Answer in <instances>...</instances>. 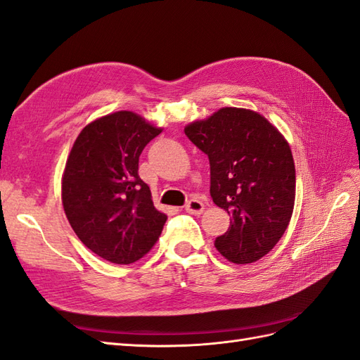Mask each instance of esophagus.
<instances>
[{
    "instance_id": "obj_1",
    "label": "esophagus",
    "mask_w": 360,
    "mask_h": 360,
    "mask_svg": "<svg viewBox=\"0 0 360 360\" xmlns=\"http://www.w3.org/2000/svg\"><path fill=\"white\" fill-rule=\"evenodd\" d=\"M203 210H205V205L200 200H198V199H191L186 205V211L190 212V214H194V215L202 214Z\"/></svg>"
}]
</instances>
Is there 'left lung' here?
Masks as SVG:
<instances>
[{"label": "left lung", "mask_w": 360, "mask_h": 360, "mask_svg": "<svg viewBox=\"0 0 360 360\" xmlns=\"http://www.w3.org/2000/svg\"><path fill=\"white\" fill-rule=\"evenodd\" d=\"M186 136L210 158L212 202L231 215L215 240L226 259H261L288 228L295 200L291 148L259 112L224 107L186 127Z\"/></svg>", "instance_id": "left-lung-1"}]
</instances>
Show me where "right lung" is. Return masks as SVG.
Segmentation results:
<instances>
[{
  "label": "right lung",
  "instance_id": "add662e5",
  "mask_svg": "<svg viewBox=\"0 0 360 360\" xmlns=\"http://www.w3.org/2000/svg\"><path fill=\"white\" fill-rule=\"evenodd\" d=\"M160 132L136 112L116 111L84 127L68 157L66 217L86 248L112 264L143 258L167 220L139 176L140 153Z\"/></svg>",
  "mask_w": 360,
  "mask_h": 360
}]
</instances>
